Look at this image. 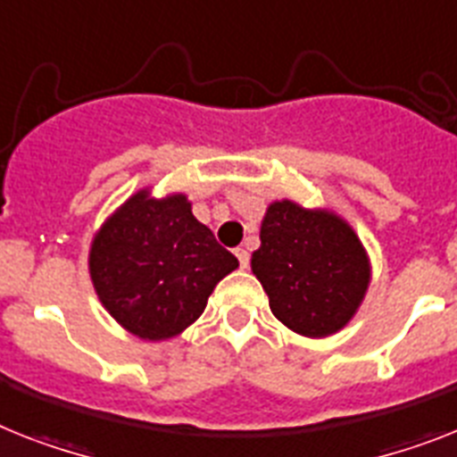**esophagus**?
<instances>
[{
	"label": "esophagus",
	"instance_id": "esophagus-1",
	"mask_svg": "<svg viewBox=\"0 0 457 457\" xmlns=\"http://www.w3.org/2000/svg\"><path fill=\"white\" fill-rule=\"evenodd\" d=\"M236 256L237 262H240V269H247V266H250V252L245 250V247H236Z\"/></svg>",
	"mask_w": 457,
	"mask_h": 457
}]
</instances>
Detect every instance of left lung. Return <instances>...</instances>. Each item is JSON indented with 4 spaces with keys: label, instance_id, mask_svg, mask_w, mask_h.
<instances>
[{
    "label": "left lung",
    "instance_id": "obj_1",
    "mask_svg": "<svg viewBox=\"0 0 457 457\" xmlns=\"http://www.w3.org/2000/svg\"><path fill=\"white\" fill-rule=\"evenodd\" d=\"M252 273L275 318L311 338L343 329L369 287V259L355 231L337 214L292 201L269 207Z\"/></svg>",
    "mask_w": 457,
    "mask_h": 457
}]
</instances>
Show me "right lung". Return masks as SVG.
<instances>
[{
  "mask_svg": "<svg viewBox=\"0 0 457 457\" xmlns=\"http://www.w3.org/2000/svg\"><path fill=\"white\" fill-rule=\"evenodd\" d=\"M88 266L109 315L135 337L163 341L201 318L237 259L195 220L187 195L156 201L139 191L97 231Z\"/></svg>",
  "mask_w": 457,
  "mask_h": 457,
  "instance_id": "right-lung-1",
  "label": "right lung"
}]
</instances>
